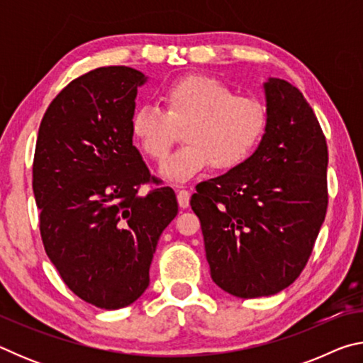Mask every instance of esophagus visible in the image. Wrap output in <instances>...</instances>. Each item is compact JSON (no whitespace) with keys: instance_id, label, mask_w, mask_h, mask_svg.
I'll return each mask as SVG.
<instances>
[{"instance_id":"1","label":"esophagus","mask_w":363,"mask_h":363,"mask_svg":"<svg viewBox=\"0 0 363 363\" xmlns=\"http://www.w3.org/2000/svg\"><path fill=\"white\" fill-rule=\"evenodd\" d=\"M177 201H179V206L182 208H187L189 206V201H190V192L189 190H177Z\"/></svg>"}]
</instances>
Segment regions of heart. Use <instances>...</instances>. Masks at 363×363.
Instances as JSON below:
<instances>
[{
  "mask_svg": "<svg viewBox=\"0 0 363 363\" xmlns=\"http://www.w3.org/2000/svg\"><path fill=\"white\" fill-rule=\"evenodd\" d=\"M167 112L143 106L134 112L131 130L152 158L163 162L177 139L187 140L162 167L167 179L187 181L203 169H225L243 162L266 125L262 107L253 99L235 97L218 79L192 75L171 84L164 93Z\"/></svg>",
  "mask_w": 363,
  "mask_h": 363,
  "instance_id": "1",
  "label": "heart"
}]
</instances>
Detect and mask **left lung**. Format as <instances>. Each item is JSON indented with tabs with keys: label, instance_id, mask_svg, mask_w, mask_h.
I'll return each mask as SVG.
<instances>
[{
	"label": "left lung",
	"instance_id": "left-lung-1",
	"mask_svg": "<svg viewBox=\"0 0 363 363\" xmlns=\"http://www.w3.org/2000/svg\"><path fill=\"white\" fill-rule=\"evenodd\" d=\"M266 128L253 155L200 182V219L214 284L237 298L270 296L298 279L327 213V140L298 88L267 78Z\"/></svg>",
	"mask_w": 363,
	"mask_h": 363
}]
</instances>
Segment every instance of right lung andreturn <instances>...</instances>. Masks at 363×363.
<instances>
[{"mask_svg":"<svg viewBox=\"0 0 363 363\" xmlns=\"http://www.w3.org/2000/svg\"><path fill=\"white\" fill-rule=\"evenodd\" d=\"M145 83L123 65L73 79L36 139L33 194L46 255L77 296L107 311L143 296L160 235L177 214L171 187L138 194L150 179L131 130Z\"/></svg>","mask_w":363,"mask_h":363,"instance_id":"obj_1","label":"right lung"}]
</instances>
